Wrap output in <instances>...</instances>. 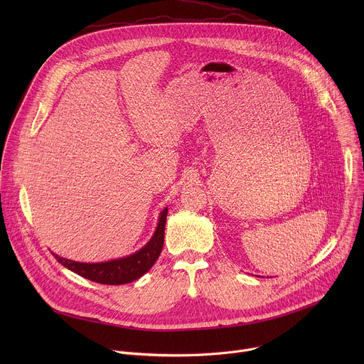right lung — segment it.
<instances>
[{"label": "right lung", "instance_id": "right-lung-1", "mask_svg": "<svg viewBox=\"0 0 364 364\" xmlns=\"http://www.w3.org/2000/svg\"><path fill=\"white\" fill-rule=\"evenodd\" d=\"M167 213H168V209L166 207V209L160 213L157 229H155L149 242L129 256L114 259V261H108V262L85 264V262L70 261V259L62 257L56 253L53 255L58 259V262H60L65 268L70 269L72 272L89 281H93L97 284H105V285L129 284L141 278L144 274H146L152 268L155 261L159 259L164 245V229H166Z\"/></svg>", "mask_w": 364, "mask_h": 364}]
</instances>
